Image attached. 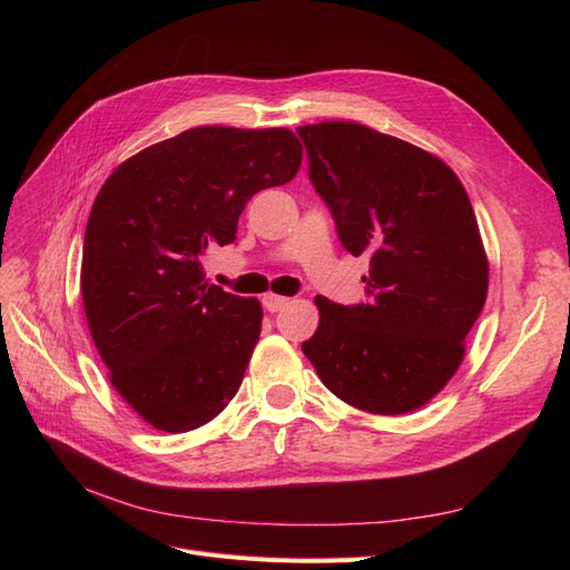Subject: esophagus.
Returning a JSON list of instances; mask_svg holds the SVG:
<instances>
[{"label":"esophagus","instance_id":"34e87169","mask_svg":"<svg viewBox=\"0 0 570 570\" xmlns=\"http://www.w3.org/2000/svg\"><path fill=\"white\" fill-rule=\"evenodd\" d=\"M262 302H264V306L268 308L271 314H275V312H281V308H285L287 304H289V299L287 297H281V295H273V292H268V295H264L262 297Z\"/></svg>","mask_w":570,"mask_h":570}]
</instances>
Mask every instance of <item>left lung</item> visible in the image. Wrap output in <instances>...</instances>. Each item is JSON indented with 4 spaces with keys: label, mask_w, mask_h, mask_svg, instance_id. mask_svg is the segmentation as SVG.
I'll use <instances>...</instances> for the list:
<instances>
[{
    "label": "left lung",
    "mask_w": 570,
    "mask_h": 570,
    "mask_svg": "<svg viewBox=\"0 0 570 570\" xmlns=\"http://www.w3.org/2000/svg\"><path fill=\"white\" fill-rule=\"evenodd\" d=\"M297 132L342 247L371 258V302L318 295V331L302 352L342 402L381 416L416 411L461 366L488 297L471 199L450 166L400 137L352 120Z\"/></svg>",
    "instance_id": "8db88e82"
}]
</instances>
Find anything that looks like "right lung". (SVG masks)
I'll list each match as a JSON object with an SVG mask.
<instances>
[{"mask_svg": "<svg viewBox=\"0 0 570 570\" xmlns=\"http://www.w3.org/2000/svg\"><path fill=\"white\" fill-rule=\"evenodd\" d=\"M302 166L287 128H189L126 159L85 230L80 289L109 381L164 433L216 419L243 385L262 304L204 281L202 256L230 245L258 189Z\"/></svg>", "mask_w": 570, "mask_h": 570, "instance_id": "1", "label": "right lung"}]
</instances>
